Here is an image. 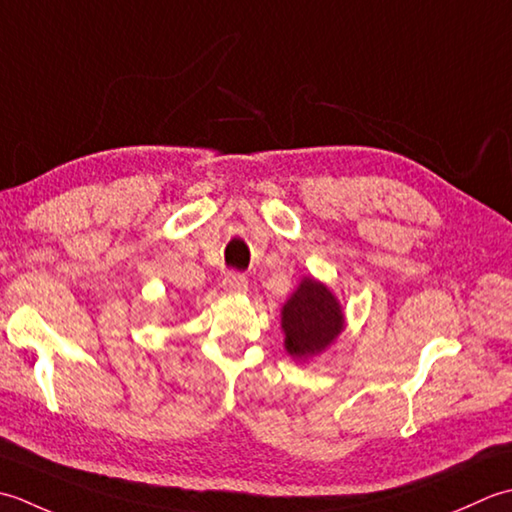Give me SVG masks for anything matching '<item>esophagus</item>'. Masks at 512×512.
I'll list each match as a JSON object with an SVG mask.
<instances>
[{
    "mask_svg": "<svg viewBox=\"0 0 512 512\" xmlns=\"http://www.w3.org/2000/svg\"><path fill=\"white\" fill-rule=\"evenodd\" d=\"M247 287V278L243 274H227L223 278V289L227 294H245Z\"/></svg>",
    "mask_w": 512,
    "mask_h": 512,
    "instance_id": "obj_1",
    "label": "esophagus"
}]
</instances>
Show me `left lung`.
Returning a JSON list of instances; mask_svg holds the SVG:
<instances>
[{"label": "left lung", "instance_id": "obj_1", "mask_svg": "<svg viewBox=\"0 0 512 512\" xmlns=\"http://www.w3.org/2000/svg\"><path fill=\"white\" fill-rule=\"evenodd\" d=\"M344 309L338 296L314 276H302L296 291L280 307V329L287 356L305 364L327 351L344 331Z\"/></svg>", "mask_w": 512, "mask_h": 512}]
</instances>
